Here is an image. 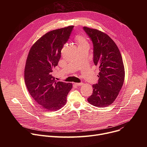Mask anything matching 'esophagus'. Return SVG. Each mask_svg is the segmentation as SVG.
Returning a JSON list of instances; mask_svg holds the SVG:
<instances>
[{
	"label": "esophagus",
	"instance_id": "1",
	"mask_svg": "<svg viewBox=\"0 0 147 147\" xmlns=\"http://www.w3.org/2000/svg\"><path fill=\"white\" fill-rule=\"evenodd\" d=\"M75 84L77 86H82L83 84L81 83V82H80V83H75Z\"/></svg>",
	"mask_w": 147,
	"mask_h": 147
}]
</instances>
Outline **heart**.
Returning a JSON list of instances; mask_svg holds the SVG:
<instances>
[{
	"label": "heart",
	"instance_id": "1",
	"mask_svg": "<svg viewBox=\"0 0 147 147\" xmlns=\"http://www.w3.org/2000/svg\"><path fill=\"white\" fill-rule=\"evenodd\" d=\"M75 39L77 41V42L78 46H80V45H84V44H88L86 39L82 36L77 35L75 38Z\"/></svg>",
	"mask_w": 147,
	"mask_h": 147
}]
</instances>
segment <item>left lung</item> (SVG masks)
Instances as JSON below:
<instances>
[{
  "label": "left lung",
  "instance_id": "8db88e82",
  "mask_svg": "<svg viewBox=\"0 0 147 147\" xmlns=\"http://www.w3.org/2000/svg\"><path fill=\"white\" fill-rule=\"evenodd\" d=\"M93 44V61L99 67L98 82L92 85V94L87 98L92 105L107 107L117 98L124 80L122 57L114 41L106 34L84 27Z\"/></svg>",
  "mask_w": 147,
  "mask_h": 147
}]
</instances>
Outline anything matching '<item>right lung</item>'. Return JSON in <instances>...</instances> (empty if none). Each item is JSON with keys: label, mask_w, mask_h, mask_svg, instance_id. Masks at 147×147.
Listing matches in <instances>:
<instances>
[{"label": "right lung", "mask_w": 147, "mask_h": 147, "mask_svg": "<svg viewBox=\"0 0 147 147\" xmlns=\"http://www.w3.org/2000/svg\"><path fill=\"white\" fill-rule=\"evenodd\" d=\"M74 26L48 32L31 47L24 70V80L33 99L47 111H55L66 104L72 84L57 82L52 76L61 51L67 43Z\"/></svg>", "instance_id": "obj_1"}]
</instances>
